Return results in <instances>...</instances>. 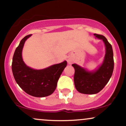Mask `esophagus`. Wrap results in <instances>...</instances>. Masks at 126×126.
Returning <instances> with one entry per match:
<instances>
[{"label":"esophagus","mask_w":126,"mask_h":126,"mask_svg":"<svg viewBox=\"0 0 126 126\" xmlns=\"http://www.w3.org/2000/svg\"><path fill=\"white\" fill-rule=\"evenodd\" d=\"M67 62L68 64H72V60L71 59L68 58V59H67Z\"/></svg>","instance_id":"obj_1"}]
</instances>
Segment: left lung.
Masks as SVG:
<instances>
[{
    "mask_svg": "<svg viewBox=\"0 0 126 126\" xmlns=\"http://www.w3.org/2000/svg\"><path fill=\"white\" fill-rule=\"evenodd\" d=\"M95 38L104 43L105 54L102 64L93 70H88L77 64L72 65L75 69L74 83L76 89L84 94H95L102 90L112 76L114 70L112 46L104 36L94 34Z\"/></svg>",
    "mask_w": 126,
    "mask_h": 126,
    "instance_id": "left-lung-1",
    "label": "left lung"
}]
</instances>
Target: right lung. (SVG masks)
Wrapping results in <instances>:
<instances>
[{
  "mask_svg": "<svg viewBox=\"0 0 126 126\" xmlns=\"http://www.w3.org/2000/svg\"><path fill=\"white\" fill-rule=\"evenodd\" d=\"M31 36H25L16 48L12 59V73L16 83L26 93L35 97H44L54 92L67 62L38 70L29 67L23 60L22 50L26 40Z\"/></svg>",
  "mask_w": 126,
  "mask_h": 126,
  "instance_id": "obj_1",
  "label": "right lung"
}]
</instances>
